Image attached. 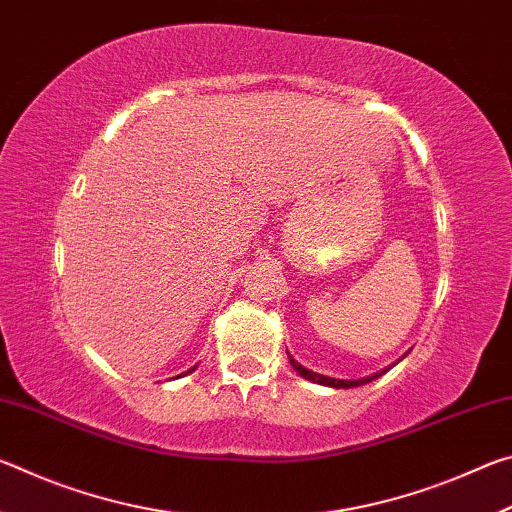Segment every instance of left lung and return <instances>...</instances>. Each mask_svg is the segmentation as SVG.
Returning <instances> with one entry per match:
<instances>
[{
    "mask_svg": "<svg viewBox=\"0 0 512 512\" xmlns=\"http://www.w3.org/2000/svg\"><path fill=\"white\" fill-rule=\"evenodd\" d=\"M289 361H291L293 370H296L300 377H305V379H309V381H316V384H323V386H332V388H354V386H363V384H368V381L381 377V375H384V372L388 370V368H386V370H379V372H375V375H370V377H363V379H354V381H350V379H334V377H325V375H318V372H314V370L302 368L296 359H291V354H289Z\"/></svg>",
    "mask_w": 512,
    "mask_h": 512,
    "instance_id": "8db88e82",
    "label": "left lung"
}]
</instances>
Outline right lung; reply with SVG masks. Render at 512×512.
Here are the masks:
<instances>
[{"instance_id": "add662e5", "label": "right lung", "mask_w": 512, "mask_h": 512, "mask_svg": "<svg viewBox=\"0 0 512 512\" xmlns=\"http://www.w3.org/2000/svg\"><path fill=\"white\" fill-rule=\"evenodd\" d=\"M192 370H196V368H192Z\"/></svg>"}]
</instances>
